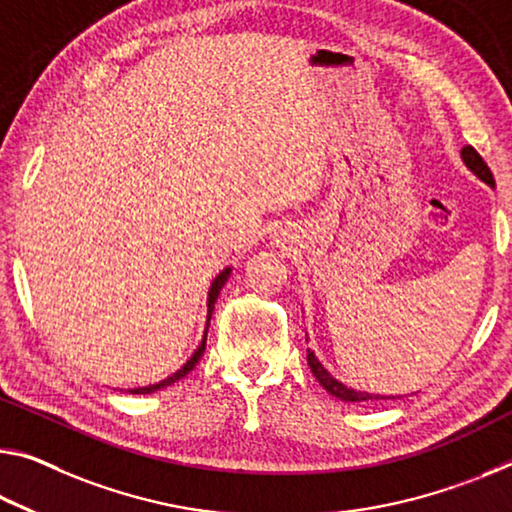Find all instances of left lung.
I'll use <instances>...</instances> for the list:
<instances>
[{"label": "left lung", "instance_id": "8db88e82", "mask_svg": "<svg viewBox=\"0 0 512 512\" xmlns=\"http://www.w3.org/2000/svg\"><path fill=\"white\" fill-rule=\"evenodd\" d=\"M460 154H462V161H465L467 168L472 170V173H476L478 177H481L483 182H488L490 186H494L492 170L488 168V164H485L481 154H478V152L472 148V145H465V148H462ZM307 364H310L314 378L319 380L321 387L326 389L328 394L337 396V399L348 401V403H362V401H378V399H383V396L367 394V392H358V389H351V387H346L344 383H339L337 378H332L330 373H328L326 369H323V364H321L319 360H316V355H314L312 351H307ZM392 399H394V396H392Z\"/></svg>", "mask_w": 512, "mask_h": 512}]
</instances>
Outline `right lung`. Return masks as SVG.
I'll return each instance as SVG.
<instances>
[{
	"label": "right lung",
	"instance_id": "1",
	"mask_svg": "<svg viewBox=\"0 0 512 512\" xmlns=\"http://www.w3.org/2000/svg\"><path fill=\"white\" fill-rule=\"evenodd\" d=\"M230 273H232V269H225V271L218 273V275H216V280L212 282V289H209V298H207V328H209V319H212V312H214V303H216V298H218V294H221V289L225 287V282H227V278H230ZM205 344H207V330H205V339H202V344L196 348V353L191 355V360L186 362L180 371H175L173 376H168L166 380H161V383H157V385H150V387H136V389H129V392H132V394H152V392H157V389H161V387H168V385L177 383V380L184 378L186 373H189L193 367H196L198 360L202 358V353H205Z\"/></svg>",
	"mask_w": 512,
	"mask_h": 512
}]
</instances>
